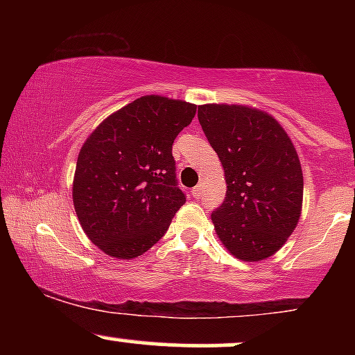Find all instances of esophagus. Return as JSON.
Here are the masks:
<instances>
[{
    "instance_id": "esophagus-1",
    "label": "esophagus",
    "mask_w": 355,
    "mask_h": 355,
    "mask_svg": "<svg viewBox=\"0 0 355 355\" xmlns=\"http://www.w3.org/2000/svg\"><path fill=\"white\" fill-rule=\"evenodd\" d=\"M191 195H193V198H200L203 195V185L200 183V185L195 187L193 190H191Z\"/></svg>"
}]
</instances>
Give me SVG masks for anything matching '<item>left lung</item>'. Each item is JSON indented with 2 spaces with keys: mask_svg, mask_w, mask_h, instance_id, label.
Segmentation results:
<instances>
[{
  "mask_svg": "<svg viewBox=\"0 0 355 355\" xmlns=\"http://www.w3.org/2000/svg\"><path fill=\"white\" fill-rule=\"evenodd\" d=\"M198 121L225 170V198L211 211L218 239L240 260L267 259L302 210L304 177L291 138L275 118L242 105H202Z\"/></svg>",
  "mask_w": 355,
  "mask_h": 355,
  "instance_id": "8db88e82",
  "label": "left lung"
}]
</instances>
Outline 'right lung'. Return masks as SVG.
<instances>
[{"mask_svg": "<svg viewBox=\"0 0 355 355\" xmlns=\"http://www.w3.org/2000/svg\"><path fill=\"white\" fill-rule=\"evenodd\" d=\"M195 112L187 101L141 96L101 121L81 146L73 205L85 234L107 255H141L185 203L172 145Z\"/></svg>", "mask_w": 355, "mask_h": 355, "instance_id": "add662e5", "label": "right lung"}]
</instances>
